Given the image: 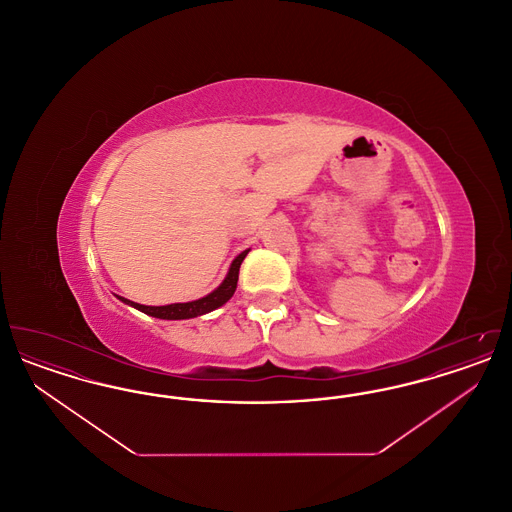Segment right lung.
I'll use <instances>...</instances> for the list:
<instances>
[{"label":"right lung","mask_w":512,"mask_h":512,"mask_svg":"<svg viewBox=\"0 0 512 512\" xmlns=\"http://www.w3.org/2000/svg\"><path fill=\"white\" fill-rule=\"evenodd\" d=\"M249 253V249L242 251L228 268L222 284H220L217 290H213L211 293H207L205 297H199L195 301H188V303H171V305H161V307H151V305H140V303H134L130 299H124L121 295H117L121 299L122 303L146 313L149 317L163 318V320H186V318L201 317V315H207L215 309L222 307L234 292L238 288V274H240V267L244 263L245 255Z\"/></svg>","instance_id":"right-lung-1"}]
</instances>
